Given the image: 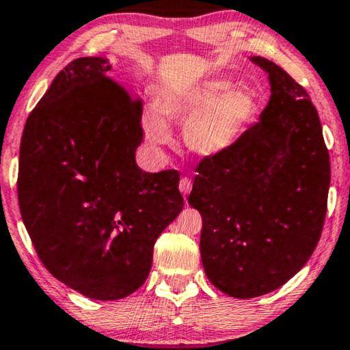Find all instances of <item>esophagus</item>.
I'll use <instances>...</instances> for the list:
<instances>
[{
  "mask_svg": "<svg viewBox=\"0 0 350 350\" xmlns=\"http://www.w3.org/2000/svg\"><path fill=\"white\" fill-rule=\"evenodd\" d=\"M178 188H180V191H181V194L185 196H188L189 193H191V189H193V181H191L189 178H186V176H183V178L180 180V185H178Z\"/></svg>",
  "mask_w": 350,
  "mask_h": 350,
  "instance_id": "obj_1",
  "label": "esophagus"
}]
</instances>
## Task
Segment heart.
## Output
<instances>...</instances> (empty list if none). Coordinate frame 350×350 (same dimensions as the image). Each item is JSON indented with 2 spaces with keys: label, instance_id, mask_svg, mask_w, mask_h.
Here are the masks:
<instances>
[{
  "label": "heart",
  "instance_id": "b5f03b06",
  "mask_svg": "<svg viewBox=\"0 0 350 350\" xmlns=\"http://www.w3.org/2000/svg\"><path fill=\"white\" fill-rule=\"evenodd\" d=\"M159 113L145 114V137L154 146L169 145L167 122H185V143L199 157H217L241 140L255 116V98L234 89L231 79L208 78L159 98Z\"/></svg>",
  "mask_w": 350,
  "mask_h": 350
}]
</instances>
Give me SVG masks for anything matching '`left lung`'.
Returning <instances> with one entry per match:
<instances>
[{"mask_svg":"<svg viewBox=\"0 0 350 350\" xmlns=\"http://www.w3.org/2000/svg\"><path fill=\"white\" fill-rule=\"evenodd\" d=\"M271 97L228 152L204 157L188 202L202 217L208 280L232 298L271 293L303 267L322 234L329 156L304 88L265 57Z\"/></svg>","mask_w":350,"mask_h":350,"instance_id":"8db88e82","label":"left lung"}]
</instances>
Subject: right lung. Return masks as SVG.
I'll return each instance as SVG.
<instances>
[{
    "instance_id": "right-lung-1",
    "label": "right lung",
    "mask_w": 350,
    "mask_h": 350,
    "mask_svg": "<svg viewBox=\"0 0 350 350\" xmlns=\"http://www.w3.org/2000/svg\"><path fill=\"white\" fill-rule=\"evenodd\" d=\"M105 57L65 66L30 113L21 142L18 207L46 269L98 301L140 288L159 234L183 210L176 170L143 172L142 100Z\"/></svg>"
}]
</instances>
